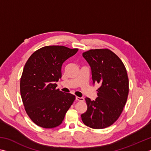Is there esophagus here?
I'll return each mask as SVG.
<instances>
[{"mask_svg": "<svg viewBox=\"0 0 151 151\" xmlns=\"http://www.w3.org/2000/svg\"><path fill=\"white\" fill-rule=\"evenodd\" d=\"M76 100H77V101H84V99L83 98V97H76Z\"/></svg>", "mask_w": 151, "mask_h": 151, "instance_id": "esophagus-1", "label": "esophagus"}]
</instances>
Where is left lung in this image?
<instances>
[{
    "label": "left lung",
    "mask_w": 151,
    "mask_h": 151,
    "mask_svg": "<svg viewBox=\"0 0 151 151\" xmlns=\"http://www.w3.org/2000/svg\"><path fill=\"white\" fill-rule=\"evenodd\" d=\"M91 69L93 83H99L96 99H85L87 111L81 114L86 126L93 129L107 128L122 114L129 93V80L122 60L107 48L91 49L82 53Z\"/></svg>",
    "instance_id": "left-lung-1"
}]
</instances>
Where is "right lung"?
<instances>
[{
	"label": "right lung",
	"instance_id": "1",
	"mask_svg": "<svg viewBox=\"0 0 151 151\" xmlns=\"http://www.w3.org/2000/svg\"><path fill=\"white\" fill-rule=\"evenodd\" d=\"M78 48L46 46L32 54L23 68L20 93L25 110L35 124L44 128L60 126L75 96L57 89L63 62Z\"/></svg>",
	"mask_w": 151,
	"mask_h": 151
}]
</instances>
